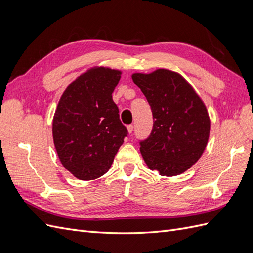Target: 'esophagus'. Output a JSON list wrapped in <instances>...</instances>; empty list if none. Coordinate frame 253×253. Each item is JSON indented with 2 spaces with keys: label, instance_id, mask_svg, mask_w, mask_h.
<instances>
[{
  "label": "esophagus",
  "instance_id": "34e87169",
  "mask_svg": "<svg viewBox=\"0 0 253 253\" xmlns=\"http://www.w3.org/2000/svg\"><path fill=\"white\" fill-rule=\"evenodd\" d=\"M126 128H127V131H128L129 134H133V132H134V126L133 125H128L126 126Z\"/></svg>",
  "mask_w": 253,
  "mask_h": 253
}]
</instances>
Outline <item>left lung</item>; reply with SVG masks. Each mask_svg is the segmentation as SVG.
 I'll return each instance as SVG.
<instances>
[{
	"mask_svg": "<svg viewBox=\"0 0 253 253\" xmlns=\"http://www.w3.org/2000/svg\"><path fill=\"white\" fill-rule=\"evenodd\" d=\"M132 79L147 98L154 121L148 138L139 140L145 164L163 176L187 171L208 142L210 119L205 104L175 72L134 74Z\"/></svg>",
	"mask_w": 253,
	"mask_h": 253,
	"instance_id": "1",
	"label": "left lung"
}]
</instances>
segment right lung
<instances>
[{
    "label": "right lung",
    "instance_id": "right-lung-1",
    "mask_svg": "<svg viewBox=\"0 0 253 253\" xmlns=\"http://www.w3.org/2000/svg\"><path fill=\"white\" fill-rule=\"evenodd\" d=\"M120 72L96 67L72 82L52 120L53 143L60 162L81 180L104 175L128 132L112 94Z\"/></svg>",
    "mask_w": 253,
    "mask_h": 253
}]
</instances>
